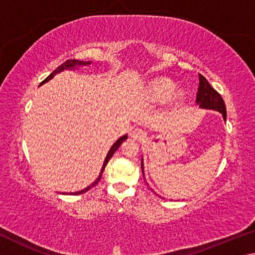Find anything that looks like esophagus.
Segmentation results:
<instances>
[{"label":"esophagus","instance_id":"obj_1","mask_svg":"<svg viewBox=\"0 0 255 255\" xmlns=\"http://www.w3.org/2000/svg\"><path fill=\"white\" fill-rule=\"evenodd\" d=\"M130 136H131V138H133V139L143 140L146 137V132L140 128H133L130 132Z\"/></svg>","mask_w":255,"mask_h":255}]
</instances>
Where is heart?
Segmentation results:
<instances>
[{
    "instance_id": "heart-1",
    "label": "heart",
    "mask_w": 255,
    "mask_h": 255,
    "mask_svg": "<svg viewBox=\"0 0 255 255\" xmlns=\"http://www.w3.org/2000/svg\"><path fill=\"white\" fill-rule=\"evenodd\" d=\"M174 84L167 79H158L153 81L148 88V97L154 102H162L171 97L174 91ZM183 98L182 92H176L173 96V101L175 103L180 102Z\"/></svg>"
}]
</instances>
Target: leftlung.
I'll return each mask as SVG.
<instances>
[{
  "instance_id": "8db88e82",
  "label": "left lung",
  "mask_w": 255,
  "mask_h": 255,
  "mask_svg": "<svg viewBox=\"0 0 255 255\" xmlns=\"http://www.w3.org/2000/svg\"><path fill=\"white\" fill-rule=\"evenodd\" d=\"M196 103L202 109L219 111L223 115L224 120H226V107L222 96L215 89H213L209 82L201 74H199V88H198ZM141 171H143L144 176L143 159H141Z\"/></svg>"
}]
</instances>
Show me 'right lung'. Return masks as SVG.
Instances as JSON below:
<instances>
[{
	"mask_svg": "<svg viewBox=\"0 0 255 255\" xmlns=\"http://www.w3.org/2000/svg\"><path fill=\"white\" fill-rule=\"evenodd\" d=\"M89 64H91V62H83V60H77V59H68V60H66L65 63H63L62 65L56 68V70H55L53 73H51V74H50L48 77H46V79L41 82V84H44V83H46V82H48L49 80L53 79V77H54L56 74H57V73L63 72L64 70H72V68H75L76 66H85V65H89ZM126 139H127V135H124L123 137H120L119 139H118L117 141H116V143H115L114 145L111 146L110 150H109V152H108V154H107V157H106V159H105V163H103V166H102V169H101L100 174H99L97 180L94 181V182H93L91 185H89L88 188L81 190V191L71 192V193H65V195H81V193H84V192H86V191H89V190L91 189V188H93L94 185H97V184L99 183V181H100L101 178H102V173H103V171H105V167H106V165L108 164V162H109V159L111 158L112 155L115 154L116 150H117V149L119 148V146L123 144V141H125Z\"/></svg>",
	"mask_w": 255,
	"mask_h": 255,
	"instance_id": "obj_1",
	"label": "right lung"
}]
</instances>
